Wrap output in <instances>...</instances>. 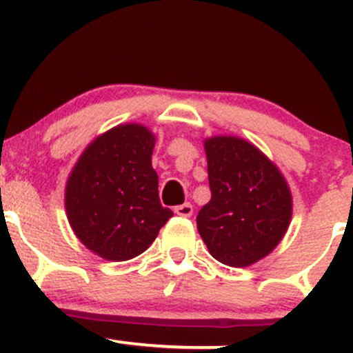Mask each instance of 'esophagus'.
I'll return each instance as SVG.
<instances>
[{"label":"esophagus","instance_id":"34e87169","mask_svg":"<svg viewBox=\"0 0 353 353\" xmlns=\"http://www.w3.org/2000/svg\"><path fill=\"white\" fill-rule=\"evenodd\" d=\"M173 212H175L178 216H192V213H193V205L190 203V201H185V203L176 205V207L173 208Z\"/></svg>","mask_w":353,"mask_h":353}]
</instances>
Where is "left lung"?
I'll return each mask as SVG.
<instances>
[{
  "label": "left lung",
  "mask_w": 353,
  "mask_h": 353,
  "mask_svg": "<svg viewBox=\"0 0 353 353\" xmlns=\"http://www.w3.org/2000/svg\"><path fill=\"white\" fill-rule=\"evenodd\" d=\"M212 198L196 228L210 255L228 267H248L282 241L292 221V192L276 165L250 141L210 137L203 141Z\"/></svg>",
  "instance_id": "obj_1"
}]
</instances>
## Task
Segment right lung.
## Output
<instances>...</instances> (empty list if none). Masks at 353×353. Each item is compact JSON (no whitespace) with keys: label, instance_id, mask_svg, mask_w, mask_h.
I'll use <instances>...</instances> for the list:
<instances>
[{"label":"right lung","instance_id":"add662e5","mask_svg":"<svg viewBox=\"0 0 353 353\" xmlns=\"http://www.w3.org/2000/svg\"><path fill=\"white\" fill-rule=\"evenodd\" d=\"M155 141L140 123L114 126L83 150L66 180L70 227L88 250L108 262L143 253L173 216L158 196Z\"/></svg>","mask_w":353,"mask_h":353}]
</instances>
